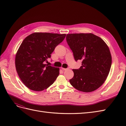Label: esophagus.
<instances>
[{
	"mask_svg": "<svg viewBox=\"0 0 126 126\" xmlns=\"http://www.w3.org/2000/svg\"><path fill=\"white\" fill-rule=\"evenodd\" d=\"M62 69L63 70H68V69H69V68H62Z\"/></svg>",
	"mask_w": 126,
	"mask_h": 126,
	"instance_id": "1",
	"label": "esophagus"
}]
</instances>
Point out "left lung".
<instances>
[{
	"label": "left lung",
	"mask_w": 126,
	"mask_h": 126,
	"mask_svg": "<svg viewBox=\"0 0 126 126\" xmlns=\"http://www.w3.org/2000/svg\"><path fill=\"white\" fill-rule=\"evenodd\" d=\"M66 40L75 60H82L81 66L73 69L70 84L76 89L89 93L100 87L109 74L111 56L107 45L93 33H70Z\"/></svg>",
	"instance_id": "1"
}]
</instances>
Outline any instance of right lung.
<instances>
[{
	"label": "right lung",
	"mask_w": 126,
	"mask_h": 126,
	"mask_svg": "<svg viewBox=\"0 0 126 126\" xmlns=\"http://www.w3.org/2000/svg\"><path fill=\"white\" fill-rule=\"evenodd\" d=\"M66 34L35 32L27 37L19 48L15 65L19 77L29 89L43 91L54 82L59 68L45 63Z\"/></svg>",
	"instance_id": "1"
}]
</instances>
